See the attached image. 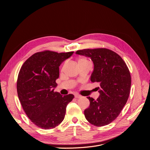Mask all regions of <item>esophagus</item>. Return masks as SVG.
I'll list each match as a JSON object with an SVG mask.
<instances>
[{
  "label": "esophagus",
  "instance_id": "obj_1",
  "mask_svg": "<svg viewBox=\"0 0 150 150\" xmlns=\"http://www.w3.org/2000/svg\"><path fill=\"white\" fill-rule=\"evenodd\" d=\"M81 97V96L80 95H78V94H75V98H80Z\"/></svg>",
  "mask_w": 150,
  "mask_h": 150
}]
</instances>
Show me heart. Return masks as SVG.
Instances as JSON below:
<instances>
[{
  "mask_svg": "<svg viewBox=\"0 0 150 150\" xmlns=\"http://www.w3.org/2000/svg\"><path fill=\"white\" fill-rule=\"evenodd\" d=\"M86 61H88L87 60H86L85 58H80L79 61H78V62H86Z\"/></svg>",
  "mask_w": 150,
  "mask_h": 150,
  "instance_id": "1",
  "label": "heart"
}]
</instances>
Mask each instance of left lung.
Returning <instances> with one entry per match:
<instances>
[{
  "label": "left lung",
  "instance_id": "1",
  "mask_svg": "<svg viewBox=\"0 0 150 150\" xmlns=\"http://www.w3.org/2000/svg\"><path fill=\"white\" fill-rule=\"evenodd\" d=\"M75 53L91 59L93 70L91 81L100 85L97 88L100 96L96 100L87 97L90 105L84 110L86 119L97 127L108 125L120 114L129 97L131 84L129 69L119 54L107 49H84Z\"/></svg>",
  "mask_w": 150,
  "mask_h": 150
}]
</instances>
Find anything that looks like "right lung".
<instances>
[{
    "label": "right lung",
    "mask_w": 150,
    "mask_h": 150,
    "mask_svg": "<svg viewBox=\"0 0 150 150\" xmlns=\"http://www.w3.org/2000/svg\"><path fill=\"white\" fill-rule=\"evenodd\" d=\"M74 52L44 51L33 54L22 65L18 75L17 91L28 117L44 129L56 127L64 120L67 105L72 94L62 96L54 92L59 78V67Z\"/></svg>",
    "instance_id": "add662e5"
}]
</instances>
